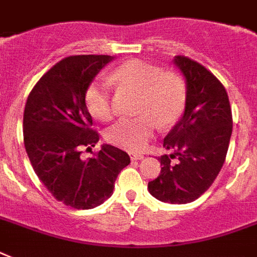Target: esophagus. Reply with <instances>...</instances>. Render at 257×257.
<instances>
[{
  "label": "esophagus",
  "mask_w": 257,
  "mask_h": 257,
  "mask_svg": "<svg viewBox=\"0 0 257 257\" xmlns=\"http://www.w3.org/2000/svg\"><path fill=\"white\" fill-rule=\"evenodd\" d=\"M129 156H131V160L132 161L143 160L144 159V155H141V153H129Z\"/></svg>",
  "instance_id": "1"
}]
</instances>
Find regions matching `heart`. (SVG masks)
<instances>
[{
  "mask_svg": "<svg viewBox=\"0 0 257 257\" xmlns=\"http://www.w3.org/2000/svg\"><path fill=\"white\" fill-rule=\"evenodd\" d=\"M110 81L140 92L136 104V113L140 116L122 118L106 131V140L120 148L131 152L143 151L159 125L175 124L184 113L187 85L183 77L173 72H163L143 60H131L113 70ZM85 105L97 120H112L114 108L108 82H90L85 90Z\"/></svg>",
  "mask_w": 257,
  "mask_h": 257,
  "instance_id": "obj_1",
  "label": "heart"
}]
</instances>
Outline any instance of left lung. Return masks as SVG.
Masks as SVG:
<instances>
[{
    "label": "left lung",
    "mask_w": 257,
    "mask_h": 257,
    "mask_svg": "<svg viewBox=\"0 0 257 257\" xmlns=\"http://www.w3.org/2000/svg\"><path fill=\"white\" fill-rule=\"evenodd\" d=\"M175 64L187 80V104L164 139L172 153L160 157V175L148 189L160 201L187 204L199 199L221 171L233 121L227 90L215 74L185 56H177Z\"/></svg>",
    "instance_id": "1"
}]
</instances>
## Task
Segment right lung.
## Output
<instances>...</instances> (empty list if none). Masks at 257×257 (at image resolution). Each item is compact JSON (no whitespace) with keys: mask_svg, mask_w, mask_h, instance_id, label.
I'll return each mask as SVG.
<instances>
[{"mask_svg":"<svg viewBox=\"0 0 257 257\" xmlns=\"http://www.w3.org/2000/svg\"><path fill=\"white\" fill-rule=\"evenodd\" d=\"M110 56H69L33 86L24 110V144L36 175L54 199L76 209H90L113 193L128 153L105 144L81 159L100 139L92 128L85 90Z\"/></svg>","mask_w":257,"mask_h":257,"instance_id":"add662e5","label":"right lung"}]
</instances>
